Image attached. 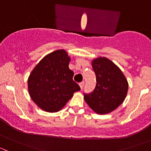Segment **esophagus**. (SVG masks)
Masks as SVG:
<instances>
[{"instance_id":"34e87169","label":"esophagus","mask_w":151,"mask_h":151,"mask_svg":"<svg viewBox=\"0 0 151 151\" xmlns=\"http://www.w3.org/2000/svg\"><path fill=\"white\" fill-rule=\"evenodd\" d=\"M80 88H81V89H83V87H84V85H85V82L84 81H83V82H81V83H80Z\"/></svg>"}]
</instances>
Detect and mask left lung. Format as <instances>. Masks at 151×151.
I'll return each mask as SVG.
<instances>
[{"label":"left lung","instance_id":"left-lung-1","mask_svg":"<svg viewBox=\"0 0 151 151\" xmlns=\"http://www.w3.org/2000/svg\"><path fill=\"white\" fill-rule=\"evenodd\" d=\"M96 85L84 99L90 107L98 114L112 112L124 101L128 91V82L121 70L106 58H99L92 62Z\"/></svg>","mask_w":151,"mask_h":151}]
</instances>
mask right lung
<instances>
[{"label":"right lung","instance_id":"right-lung-1","mask_svg":"<svg viewBox=\"0 0 151 151\" xmlns=\"http://www.w3.org/2000/svg\"><path fill=\"white\" fill-rule=\"evenodd\" d=\"M70 58L59 50L45 56L30 74L28 91L41 109L50 112L61 109L80 87L73 80L74 72L68 68Z\"/></svg>","mask_w":151,"mask_h":151}]
</instances>
